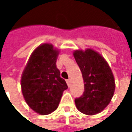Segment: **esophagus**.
<instances>
[{
  "label": "esophagus",
  "mask_w": 132,
  "mask_h": 132,
  "mask_svg": "<svg viewBox=\"0 0 132 132\" xmlns=\"http://www.w3.org/2000/svg\"><path fill=\"white\" fill-rule=\"evenodd\" d=\"M66 83H67L68 86H70V80H69V79H67V80H66Z\"/></svg>",
  "instance_id": "esophagus-1"
}]
</instances>
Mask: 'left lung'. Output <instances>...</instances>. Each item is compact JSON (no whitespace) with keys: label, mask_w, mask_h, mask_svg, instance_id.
<instances>
[{"label":"left lung","mask_w":132,"mask_h":132,"mask_svg":"<svg viewBox=\"0 0 132 132\" xmlns=\"http://www.w3.org/2000/svg\"><path fill=\"white\" fill-rule=\"evenodd\" d=\"M74 58L84 80L85 91L75 99L77 109L93 116L103 111L113 97L116 84L113 73L105 60L92 49L76 50Z\"/></svg>","instance_id":"left-lung-1"}]
</instances>
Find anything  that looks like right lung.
I'll return each mask as SVG.
<instances>
[{
	"mask_svg": "<svg viewBox=\"0 0 132 132\" xmlns=\"http://www.w3.org/2000/svg\"><path fill=\"white\" fill-rule=\"evenodd\" d=\"M59 50L52 44H41L32 53L21 76L23 98L40 115L54 112L68 88L56 65Z\"/></svg>",
	"mask_w": 132,
	"mask_h": 132,
	"instance_id": "1",
	"label": "right lung"
}]
</instances>
